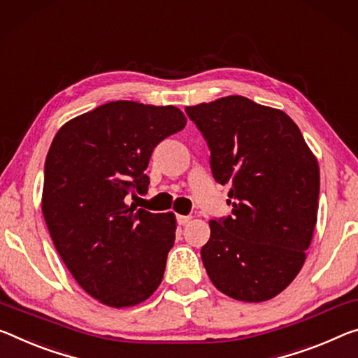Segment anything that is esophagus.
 I'll use <instances>...</instances> for the list:
<instances>
[{
  "label": "esophagus",
  "mask_w": 358,
  "mask_h": 358,
  "mask_svg": "<svg viewBox=\"0 0 358 358\" xmlns=\"http://www.w3.org/2000/svg\"><path fill=\"white\" fill-rule=\"evenodd\" d=\"M191 220H192L191 215H177V223H178L180 226H185V224H188Z\"/></svg>",
  "instance_id": "esophagus-1"
}]
</instances>
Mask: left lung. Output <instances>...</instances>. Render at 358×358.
Masks as SVG:
<instances>
[{"instance_id": "1", "label": "left lung", "mask_w": 358, "mask_h": 358, "mask_svg": "<svg viewBox=\"0 0 358 358\" xmlns=\"http://www.w3.org/2000/svg\"><path fill=\"white\" fill-rule=\"evenodd\" d=\"M213 178L229 183L226 218L210 220L202 263L220 292L245 303L279 294L301 271L317 223L320 172L292 117L241 95L186 106Z\"/></svg>"}]
</instances>
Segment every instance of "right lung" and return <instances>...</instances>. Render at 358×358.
I'll return each mask as SVG.
<instances>
[{
  "label": "right lung",
  "instance_id": "add662e5",
  "mask_svg": "<svg viewBox=\"0 0 358 358\" xmlns=\"http://www.w3.org/2000/svg\"><path fill=\"white\" fill-rule=\"evenodd\" d=\"M177 106L110 101L62 126L44 164L43 215L75 280L111 308L156 292L175 242L173 213L127 206L145 194L152 150L180 132Z\"/></svg>",
  "mask_w": 358,
  "mask_h": 358
}]
</instances>
